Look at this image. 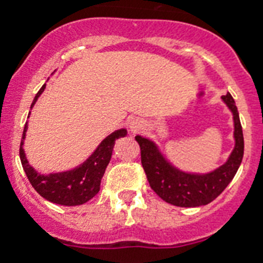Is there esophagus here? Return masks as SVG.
Listing matches in <instances>:
<instances>
[{"instance_id": "1", "label": "esophagus", "mask_w": 263, "mask_h": 263, "mask_svg": "<svg viewBox=\"0 0 263 263\" xmlns=\"http://www.w3.org/2000/svg\"><path fill=\"white\" fill-rule=\"evenodd\" d=\"M129 128H131V131L135 134L142 128V121L140 120H132L131 123H129Z\"/></svg>"}]
</instances>
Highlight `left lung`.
<instances>
[{"label":"left lung","mask_w":263,"mask_h":263,"mask_svg":"<svg viewBox=\"0 0 263 263\" xmlns=\"http://www.w3.org/2000/svg\"><path fill=\"white\" fill-rule=\"evenodd\" d=\"M224 102L232 110L235 120V148L222 166L208 175L180 172L168 164L157 150L156 144L142 136H135L140 146V161L148 184L161 199L180 208H196L214 200L235 177L245 153V139L240 119L232 95H222Z\"/></svg>","instance_id":"1"}]
</instances>
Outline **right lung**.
<instances>
[{
  "label": "right lung",
  "mask_w": 263,
  "mask_h": 263,
  "mask_svg": "<svg viewBox=\"0 0 263 263\" xmlns=\"http://www.w3.org/2000/svg\"><path fill=\"white\" fill-rule=\"evenodd\" d=\"M45 90V86L36 92L34 102ZM31 105V106H32ZM27 124L23 131V139L26 136ZM127 135V129H119L109 135L102 143L99 144L94 154L88 158L79 168L69 171V172L53 173V175H41L31 168L23 150V140L20 146V160L24 172L30 180L31 185L35 191L45 199L53 203L63 204V206H78L86 203L91 198H94L101 187V180L105 173L107 164L111 158V152L115 146V140Z\"/></svg>",
  "instance_id": "obj_1"
}]
</instances>
